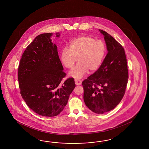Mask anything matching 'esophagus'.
I'll list each match as a JSON object with an SVG mask.
<instances>
[{
	"mask_svg": "<svg viewBox=\"0 0 149 149\" xmlns=\"http://www.w3.org/2000/svg\"><path fill=\"white\" fill-rule=\"evenodd\" d=\"M75 83L77 85H80L81 84V80L79 79H76L74 80Z\"/></svg>",
	"mask_w": 149,
	"mask_h": 149,
	"instance_id": "1",
	"label": "esophagus"
}]
</instances>
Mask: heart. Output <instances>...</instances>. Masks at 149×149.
Returning <instances> with one entry per match:
<instances>
[{
    "label": "heart",
    "instance_id": "b5f03b06",
    "mask_svg": "<svg viewBox=\"0 0 149 149\" xmlns=\"http://www.w3.org/2000/svg\"><path fill=\"white\" fill-rule=\"evenodd\" d=\"M107 52L104 42L88 36L82 35L70 41V48L65 47L61 53V61L67 68H72L78 60L79 62L70 72V75L78 78L89 70H98Z\"/></svg>",
    "mask_w": 149,
    "mask_h": 149
}]
</instances>
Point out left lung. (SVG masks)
I'll return each instance as SVG.
<instances>
[{
    "instance_id": "8db88e82",
    "label": "left lung",
    "mask_w": 149,
    "mask_h": 149,
    "mask_svg": "<svg viewBox=\"0 0 149 149\" xmlns=\"http://www.w3.org/2000/svg\"><path fill=\"white\" fill-rule=\"evenodd\" d=\"M108 54L98 70L82 82L84 100L93 112L103 114L117 107L123 98L128 79L126 56L122 45L107 32Z\"/></svg>"
}]
</instances>
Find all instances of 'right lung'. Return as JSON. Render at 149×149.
Returning a JSON list of instances; mask_svg holds the SVG:
<instances>
[{"mask_svg":"<svg viewBox=\"0 0 149 149\" xmlns=\"http://www.w3.org/2000/svg\"><path fill=\"white\" fill-rule=\"evenodd\" d=\"M53 34L37 36L26 48L18 68L20 94L26 104L36 113L50 117L63 111L76 87L73 78L62 82L66 73L52 42Z\"/></svg>","mask_w":149,"mask_h":149,"instance_id":"obj_1","label":"right lung"}]
</instances>
